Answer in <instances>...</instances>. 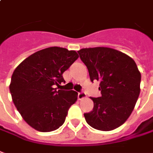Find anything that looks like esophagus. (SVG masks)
I'll return each instance as SVG.
<instances>
[{
  "label": "esophagus",
  "mask_w": 153,
  "mask_h": 153,
  "mask_svg": "<svg viewBox=\"0 0 153 153\" xmlns=\"http://www.w3.org/2000/svg\"><path fill=\"white\" fill-rule=\"evenodd\" d=\"M86 97V94L84 92H80V93H78V99L81 100V99H84Z\"/></svg>",
  "instance_id": "34e87169"
}]
</instances>
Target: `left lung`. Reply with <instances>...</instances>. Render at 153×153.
Here are the masks:
<instances>
[{"mask_svg":"<svg viewBox=\"0 0 153 153\" xmlns=\"http://www.w3.org/2000/svg\"><path fill=\"white\" fill-rule=\"evenodd\" d=\"M78 53L90 80L99 81L102 94L91 98L94 108L84 114L85 120L101 131L117 128L131 115L139 96L141 74L136 63L123 52L107 47L85 48Z\"/></svg>","mask_w":153,"mask_h":153,"instance_id":"1","label":"left lung"}]
</instances>
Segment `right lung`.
I'll return each mask as SVG.
<instances>
[{
    "label": "right lung",
    "instance_id": "obj_1",
    "mask_svg": "<svg viewBox=\"0 0 153 153\" xmlns=\"http://www.w3.org/2000/svg\"><path fill=\"white\" fill-rule=\"evenodd\" d=\"M78 58L76 51L50 47L30 55L14 70L10 84L12 100L33 128L51 132L65 123L78 94L74 90H57L54 86L65 82L63 73Z\"/></svg>",
    "mask_w": 153,
    "mask_h": 153
}]
</instances>
